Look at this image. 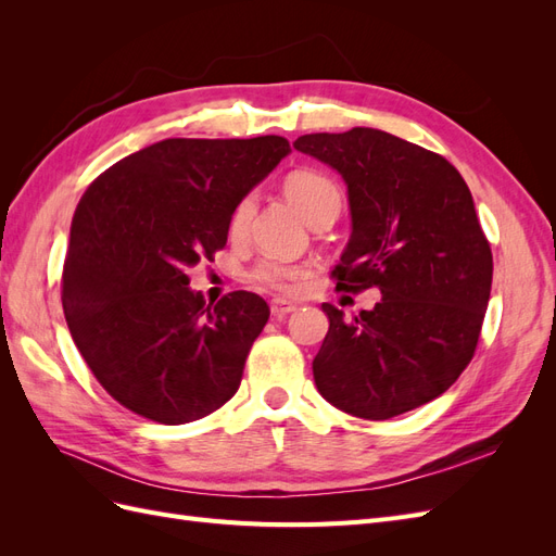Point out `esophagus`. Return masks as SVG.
<instances>
[{
    "instance_id": "1",
    "label": "esophagus",
    "mask_w": 556,
    "mask_h": 556,
    "mask_svg": "<svg viewBox=\"0 0 556 556\" xmlns=\"http://www.w3.org/2000/svg\"><path fill=\"white\" fill-rule=\"evenodd\" d=\"M296 311V306L294 304H290V301H282V299H274L271 301V315L274 317H285V315H290V313H294Z\"/></svg>"
}]
</instances>
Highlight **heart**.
Segmentation results:
<instances>
[{"label": "heart", "instance_id": "b5f03b06", "mask_svg": "<svg viewBox=\"0 0 556 556\" xmlns=\"http://www.w3.org/2000/svg\"><path fill=\"white\" fill-rule=\"evenodd\" d=\"M285 194L296 206V211L304 215V220L308 223L311 217L323 211L327 206H341V192L336 188V182L331 178H327L325 174L317 172H294L292 176H288L285 180ZM252 213H255V197L248 194L243 199H239V204L231 208L227 229L231 237H243L248 231V225L252 220ZM304 276V271L296 266H288L280 264L274 260L260 262L252 271V278L257 282L266 285V288H274L280 292H288L294 288V282Z\"/></svg>", "mask_w": 556, "mask_h": 556}]
</instances>
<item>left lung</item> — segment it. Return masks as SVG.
<instances>
[{"label":"left lung","instance_id":"8db88e82","mask_svg":"<svg viewBox=\"0 0 556 556\" xmlns=\"http://www.w3.org/2000/svg\"><path fill=\"white\" fill-rule=\"evenodd\" d=\"M294 148L348 185L352 233L336 285L382 294L352 319L323 304L317 392L364 419L425 406L473 359L490 304L492 250L468 185L445 157L371 127L304 134Z\"/></svg>","mask_w":556,"mask_h":556}]
</instances>
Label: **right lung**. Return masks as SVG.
I'll return each mask as SVG.
<instances>
[{
    "label": "right lung",
    "instance_id": "obj_1",
    "mask_svg": "<svg viewBox=\"0 0 556 556\" xmlns=\"http://www.w3.org/2000/svg\"><path fill=\"white\" fill-rule=\"evenodd\" d=\"M282 137L164 139L115 162L83 194L62 271L78 352L125 408L185 425L237 394L268 306L206 304L188 268L227 243L231 208L290 155Z\"/></svg>",
    "mask_w": 556,
    "mask_h": 556
}]
</instances>
